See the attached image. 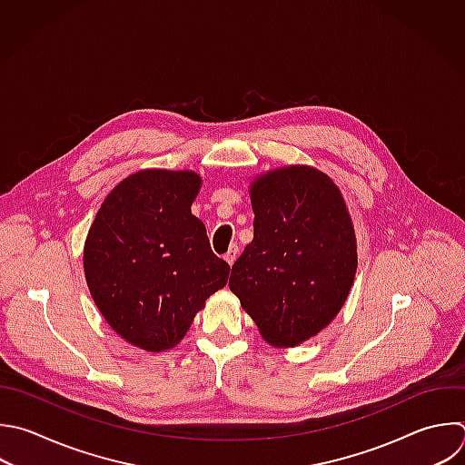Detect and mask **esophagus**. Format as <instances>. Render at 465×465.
I'll use <instances>...</instances> for the list:
<instances>
[{"mask_svg": "<svg viewBox=\"0 0 465 465\" xmlns=\"http://www.w3.org/2000/svg\"><path fill=\"white\" fill-rule=\"evenodd\" d=\"M238 252H240V249H238V245H231L229 247V251L223 254V258H225V262L229 263V265H232L234 262H236V258H238Z\"/></svg>", "mask_w": 465, "mask_h": 465, "instance_id": "esophagus-1", "label": "esophagus"}]
</instances>
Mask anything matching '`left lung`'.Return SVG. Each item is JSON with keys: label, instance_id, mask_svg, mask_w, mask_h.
<instances>
[{"label": "left lung", "instance_id": "left-lung-1", "mask_svg": "<svg viewBox=\"0 0 465 465\" xmlns=\"http://www.w3.org/2000/svg\"><path fill=\"white\" fill-rule=\"evenodd\" d=\"M254 238L229 287L272 347H296L325 329L354 282L356 236L336 183L309 165L260 174L249 185Z\"/></svg>", "mask_w": 465, "mask_h": 465}]
</instances>
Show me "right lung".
<instances>
[{
    "mask_svg": "<svg viewBox=\"0 0 465 465\" xmlns=\"http://www.w3.org/2000/svg\"><path fill=\"white\" fill-rule=\"evenodd\" d=\"M200 187L194 171H138L107 194L85 240L96 307L114 332L149 352L178 345L229 278L191 213Z\"/></svg>",
    "mask_w": 465,
    "mask_h": 465,
    "instance_id": "obj_1",
    "label": "right lung"
}]
</instances>
